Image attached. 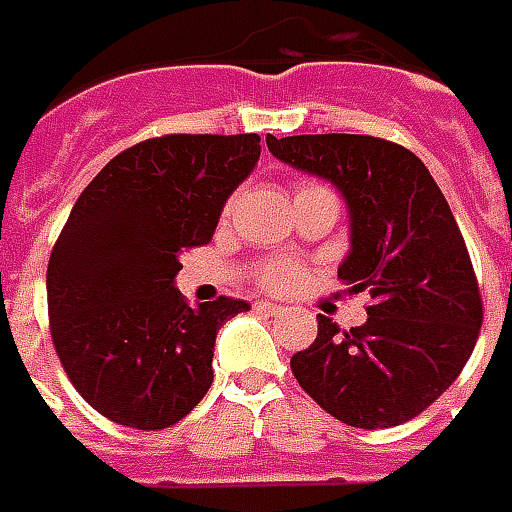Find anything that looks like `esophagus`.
I'll list each match as a JSON object with an SVG mask.
<instances>
[{
  "mask_svg": "<svg viewBox=\"0 0 512 512\" xmlns=\"http://www.w3.org/2000/svg\"><path fill=\"white\" fill-rule=\"evenodd\" d=\"M256 308H259V311H267V314H278L284 306H281V303H270V300H259Z\"/></svg>",
  "mask_w": 512,
  "mask_h": 512,
  "instance_id": "esophagus-1",
  "label": "esophagus"
}]
</instances>
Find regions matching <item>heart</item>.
<instances>
[{"label": "heart", "instance_id": "b5f03b06", "mask_svg": "<svg viewBox=\"0 0 512 512\" xmlns=\"http://www.w3.org/2000/svg\"><path fill=\"white\" fill-rule=\"evenodd\" d=\"M303 190H314V187H303ZM231 212V204L226 206V215ZM259 278L267 289H275V292H284V289H292V286L300 281V267L292 262H267L259 267Z\"/></svg>", "mask_w": 512, "mask_h": 512}]
</instances>
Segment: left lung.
Segmentation results:
<instances>
[{
    "label": "left lung",
    "mask_w": 512,
    "mask_h": 512,
    "mask_svg": "<svg viewBox=\"0 0 512 512\" xmlns=\"http://www.w3.org/2000/svg\"><path fill=\"white\" fill-rule=\"evenodd\" d=\"M267 148L339 190L350 215L339 281L372 297L350 331L317 314L314 344L292 355L297 383L344 424L408 422L455 383L482 325L480 286L444 192L408 148L366 134H267Z\"/></svg>",
    "instance_id": "1"
}]
</instances>
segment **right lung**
Segmentation results:
<instances>
[{"label":"right lung","instance_id":"obj_1","mask_svg":"<svg viewBox=\"0 0 512 512\" xmlns=\"http://www.w3.org/2000/svg\"><path fill=\"white\" fill-rule=\"evenodd\" d=\"M259 134H165L110 159L68 215L46 273L54 350L101 416L170 427L212 386L217 331L250 311L217 297L187 306L179 256L215 234L248 179Z\"/></svg>","mask_w":512,"mask_h":512}]
</instances>
